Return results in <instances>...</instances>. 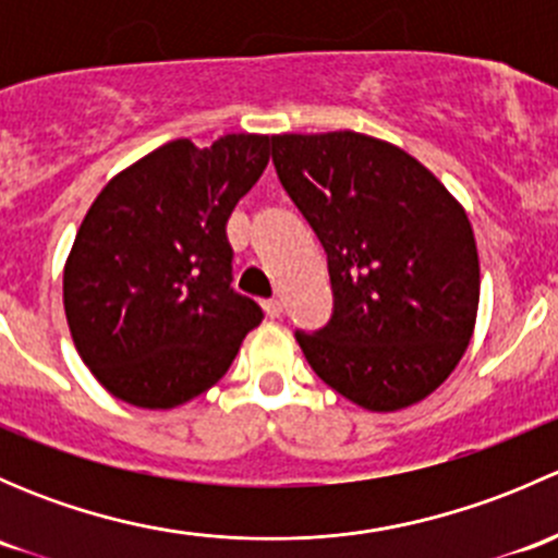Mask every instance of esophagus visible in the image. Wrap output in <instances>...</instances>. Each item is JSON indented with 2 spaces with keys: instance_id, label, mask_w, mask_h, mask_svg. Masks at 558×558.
Listing matches in <instances>:
<instances>
[{
  "instance_id": "esophagus-1",
  "label": "esophagus",
  "mask_w": 558,
  "mask_h": 558,
  "mask_svg": "<svg viewBox=\"0 0 558 558\" xmlns=\"http://www.w3.org/2000/svg\"><path fill=\"white\" fill-rule=\"evenodd\" d=\"M262 307H264V313L269 315V318H280V313H283V305H280L278 300H267Z\"/></svg>"
}]
</instances>
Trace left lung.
I'll return each mask as SVG.
<instances>
[{"mask_svg": "<svg viewBox=\"0 0 558 558\" xmlns=\"http://www.w3.org/2000/svg\"><path fill=\"white\" fill-rule=\"evenodd\" d=\"M269 143L329 264V324L296 331L307 364L364 410L421 402L453 373L475 329L481 264L464 207L421 161L367 134Z\"/></svg>", "mask_w": 558, "mask_h": 558, "instance_id": "obj_1", "label": "left lung"}]
</instances>
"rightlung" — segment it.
Listing matches in <instances>:
<instances>
[{"label": "right lung", "instance_id": "1", "mask_svg": "<svg viewBox=\"0 0 558 558\" xmlns=\"http://www.w3.org/2000/svg\"><path fill=\"white\" fill-rule=\"evenodd\" d=\"M267 161V134H227L210 148L172 140L88 207L64 267V313L112 397L178 408L216 386L262 324V307L232 289L227 221Z\"/></svg>", "mask_w": 558, "mask_h": 558}]
</instances>
